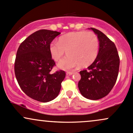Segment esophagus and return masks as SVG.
I'll return each instance as SVG.
<instances>
[{
    "label": "esophagus",
    "mask_w": 133,
    "mask_h": 133,
    "mask_svg": "<svg viewBox=\"0 0 133 133\" xmlns=\"http://www.w3.org/2000/svg\"><path fill=\"white\" fill-rule=\"evenodd\" d=\"M74 74V72H66V75H68V76H70V75H72V74Z\"/></svg>",
    "instance_id": "1"
}]
</instances>
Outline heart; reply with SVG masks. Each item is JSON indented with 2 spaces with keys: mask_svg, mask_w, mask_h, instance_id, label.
Returning a JSON list of instances; mask_svg holds the SVG:
<instances>
[{
  "mask_svg": "<svg viewBox=\"0 0 133 133\" xmlns=\"http://www.w3.org/2000/svg\"><path fill=\"white\" fill-rule=\"evenodd\" d=\"M49 52L52 59L59 61L66 52L67 56L58 63L59 68L65 70L77 67H85L92 63L99 52V41L92 32L84 31L70 32L62 35L58 42L49 45Z\"/></svg>",
  "mask_w": 133,
  "mask_h": 133,
  "instance_id": "b5f03b06",
  "label": "heart"
}]
</instances>
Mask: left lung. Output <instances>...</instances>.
I'll list each match as a JSON object with an SVG mask.
<instances>
[{"mask_svg":"<svg viewBox=\"0 0 133 133\" xmlns=\"http://www.w3.org/2000/svg\"><path fill=\"white\" fill-rule=\"evenodd\" d=\"M99 41V52L95 61L81 71L78 87L87 99H101L110 92L117 78L120 59L115 44L101 31L91 28Z\"/></svg>","mask_w":133,"mask_h":133,"instance_id":"8db88e82","label":"left lung"}]
</instances>
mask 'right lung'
Wrapping results in <instances>:
<instances>
[{"label":"right lung","mask_w":133,"mask_h":133,"mask_svg":"<svg viewBox=\"0 0 133 133\" xmlns=\"http://www.w3.org/2000/svg\"><path fill=\"white\" fill-rule=\"evenodd\" d=\"M60 32L40 30L28 36L19 45L15 63L16 77L27 96L41 102H49L58 96L65 72L51 74L55 65L49 45Z\"/></svg>","instance_id":"obj_1"}]
</instances>
